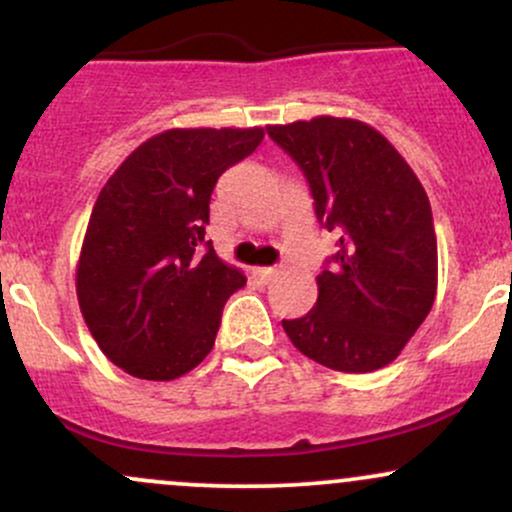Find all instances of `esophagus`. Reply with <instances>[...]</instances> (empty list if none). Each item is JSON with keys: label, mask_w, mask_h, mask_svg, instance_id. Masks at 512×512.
Returning a JSON list of instances; mask_svg holds the SVG:
<instances>
[{"label": "esophagus", "mask_w": 512, "mask_h": 512, "mask_svg": "<svg viewBox=\"0 0 512 512\" xmlns=\"http://www.w3.org/2000/svg\"><path fill=\"white\" fill-rule=\"evenodd\" d=\"M255 274L260 276L262 284H269V281L276 279V269L274 267H255Z\"/></svg>", "instance_id": "esophagus-1"}]
</instances>
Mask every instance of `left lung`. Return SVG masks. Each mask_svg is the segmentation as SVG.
<instances>
[{
	"label": "left lung",
	"instance_id": "1",
	"mask_svg": "<svg viewBox=\"0 0 512 512\" xmlns=\"http://www.w3.org/2000/svg\"><path fill=\"white\" fill-rule=\"evenodd\" d=\"M337 236L308 315L281 320L301 354L342 373L392 363L431 313L438 245L426 190L378 129L346 117L269 125Z\"/></svg>",
	"mask_w": 512,
	"mask_h": 512
}]
</instances>
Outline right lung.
I'll list each match as a JSON object with an SVG mask.
<instances>
[{
	"mask_svg": "<svg viewBox=\"0 0 512 512\" xmlns=\"http://www.w3.org/2000/svg\"><path fill=\"white\" fill-rule=\"evenodd\" d=\"M264 129H168L110 175L88 219L76 296L93 339L142 380H175L207 358L223 305L245 286L204 238L216 180Z\"/></svg>",
	"mask_w": 512,
	"mask_h": 512,
	"instance_id": "obj_1",
	"label": "right lung"
}]
</instances>
